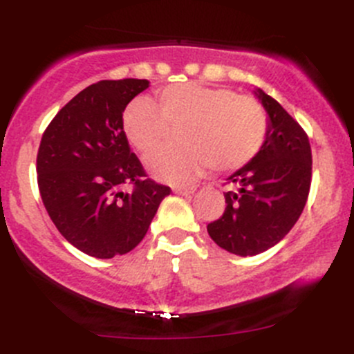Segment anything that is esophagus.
I'll use <instances>...</instances> for the list:
<instances>
[{"label": "esophagus", "instance_id": "esophagus-1", "mask_svg": "<svg viewBox=\"0 0 354 354\" xmlns=\"http://www.w3.org/2000/svg\"><path fill=\"white\" fill-rule=\"evenodd\" d=\"M173 190L176 192V194H181V195H190L197 190V185H178V187H174Z\"/></svg>", "mask_w": 354, "mask_h": 354}]
</instances>
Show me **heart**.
<instances>
[{
	"label": "heart",
	"mask_w": 354,
	"mask_h": 354,
	"mask_svg": "<svg viewBox=\"0 0 354 354\" xmlns=\"http://www.w3.org/2000/svg\"><path fill=\"white\" fill-rule=\"evenodd\" d=\"M182 130L184 144L147 156L149 171L171 183L194 180L203 169L227 173L243 167L267 142L269 116L250 95L231 88L173 84L157 104L137 97L123 113V130L135 149L147 154Z\"/></svg>",
	"instance_id": "heart-1"
}]
</instances>
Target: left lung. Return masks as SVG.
Listing matches in <instances>:
<instances>
[{
    "mask_svg": "<svg viewBox=\"0 0 354 354\" xmlns=\"http://www.w3.org/2000/svg\"><path fill=\"white\" fill-rule=\"evenodd\" d=\"M269 113L267 142L248 164L227 178L226 209L207 224L210 238L234 255H257L279 243L305 209L312 185L308 135L276 99L259 91Z\"/></svg>",
    "mask_w": 354,
    "mask_h": 354,
    "instance_id": "1",
    "label": "left lung"
}]
</instances>
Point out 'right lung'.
I'll return each instance as SVG.
<instances>
[{
    "label": "right lung",
    "mask_w": 354,
    "mask_h": 354,
    "mask_svg": "<svg viewBox=\"0 0 354 354\" xmlns=\"http://www.w3.org/2000/svg\"><path fill=\"white\" fill-rule=\"evenodd\" d=\"M147 87L138 78L88 85L42 133V203L63 238L95 259L133 250L171 192L147 176L123 130L124 108Z\"/></svg>",
    "instance_id": "1"
}]
</instances>
